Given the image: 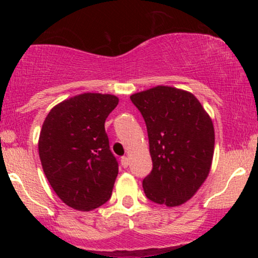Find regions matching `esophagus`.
<instances>
[{
  "mask_svg": "<svg viewBox=\"0 0 258 258\" xmlns=\"http://www.w3.org/2000/svg\"><path fill=\"white\" fill-rule=\"evenodd\" d=\"M128 164H130V160H128V158H126V156H122V158H121V165H122V167H127L128 166Z\"/></svg>",
  "mask_w": 258,
  "mask_h": 258,
  "instance_id": "esophagus-1",
  "label": "esophagus"
}]
</instances>
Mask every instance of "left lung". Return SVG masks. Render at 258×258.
Returning a JSON list of instances; mask_svg holds the SVG:
<instances>
[{
  "label": "left lung",
  "instance_id": "obj_1",
  "mask_svg": "<svg viewBox=\"0 0 258 258\" xmlns=\"http://www.w3.org/2000/svg\"><path fill=\"white\" fill-rule=\"evenodd\" d=\"M146 121L153 170L143 179L147 198L167 207L194 197L211 170L215 130L193 93L156 86L130 97Z\"/></svg>",
  "mask_w": 258,
  "mask_h": 258
}]
</instances>
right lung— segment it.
<instances>
[{"instance_id":"add662e5","label":"right lung","mask_w":258,"mask_h":258,"mask_svg":"<svg viewBox=\"0 0 258 258\" xmlns=\"http://www.w3.org/2000/svg\"><path fill=\"white\" fill-rule=\"evenodd\" d=\"M117 104L116 96L88 92L53 106L43 121V172L59 199L79 211L97 209L111 197L119 165L104 123Z\"/></svg>"}]
</instances>
